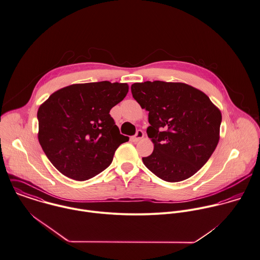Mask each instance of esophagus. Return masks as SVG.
<instances>
[{"label": "esophagus", "mask_w": 260, "mask_h": 260, "mask_svg": "<svg viewBox=\"0 0 260 260\" xmlns=\"http://www.w3.org/2000/svg\"><path fill=\"white\" fill-rule=\"evenodd\" d=\"M144 137H145L144 132H143V131H138V132H137V134H136V136H134V137L132 138V141H133L134 143H137V142L141 141Z\"/></svg>", "instance_id": "1"}]
</instances>
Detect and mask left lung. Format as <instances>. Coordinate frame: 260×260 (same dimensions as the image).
<instances>
[{
    "instance_id": "left-lung-1",
    "label": "left lung",
    "mask_w": 260,
    "mask_h": 260,
    "mask_svg": "<svg viewBox=\"0 0 260 260\" xmlns=\"http://www.w3.org/2000/svg\"><path fill=\"white\" fill-rule=\"evenodd\" d=\"M132 93L149 111L147 134L154 152L143 157L145 166L171 183L196 174L218 145L220 109L203 91L183 82L134 83Z\"/></svg>"
}]
</instances>
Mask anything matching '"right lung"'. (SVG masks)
<instances>
[{
	"label": "right lung",
	"mask_w": 260,
	"mask_h": 260,
	"mask_svg": "<svg viewBox=\"0 0 260 260\" xmlns=\"http://www.w3.org/2000/svg\"><path fill=\"white\" fill-rule=\"evenodd\" d=\"M127 92V83H77L55 91L40 105L38 140L61 174L85 181L111 164L128 137L119 134L109 111Z\"/></svg>",
	"instance_id": "add662e5"
}]
</instances>
